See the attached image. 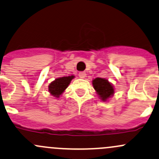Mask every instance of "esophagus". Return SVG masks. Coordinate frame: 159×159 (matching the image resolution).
Masks as SVG:
<instances>
[{"label": "esophagus", "mask_w": 159, "mask_h": 159, "mask_svg": "<svg viewBox=\"0 0 159 159\" xmlns=\"http://www.w3.org/2000/svg\"><path fill=\"white\" fill-rule=\"evenodd\" d=\"M78 76H79L80 78H84L86 77V73L84 71H81V72H79Z\"/></svg>", "instance_id": "34e87169"}]
</instances>
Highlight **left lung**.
I'll use <instances>...</instances> for the list:
<instances>
[{"instance_id": "8db88e82", "label": "left lung", "mask_w": 159, "mask_h": 159, "mask_svg": "<svg viewBox=\"0 0 159 159\" xmlns=\"http://www.w3.org/2000/svg\"><path fill=\"white\" fill-rule=\"evenodd\" d=\"M92 84L101 101H107L114 94V88L113 84L106 78H95L92 81Z\"/></svg>"}]
</instances>
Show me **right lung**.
<instances>
[{
	"mask_svg": "<svg viewBox=\"0 0 159 159\" xmlns=\"http://www.w3.org/2000/svg\"><path fill=\"white\" fill-rule=\"evenodd\" d=\"M73 78H75L74 75H71V76L56 78L54 81H52L49 85V91L50 94L56 98H59L64 92L65 90L68 88Z\"/></svg>",
	"mask_w": 159,
	"mask_h": 159,
	"instance_id": "add662e5",
	"label": "right lung"
}]
</instances>
